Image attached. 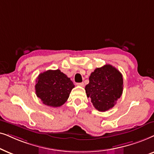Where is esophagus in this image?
<instances>
[{
	"label": "esophagus",
	"mask_w": 154,
	"mask_h": 154,
	"mask_svg": "<svg viewBox=\"0 0 154 154\" xmlns=\"http://www.w3.org/2000/svg\"><path fill=\"white\" fill-rule=\"evenodd\" d=\"M77 85L78 86H80V87H84L85 84H84V82H80V83H77Z\"/></svg>",
	"instance_id": "34e87169"
}]
</instances>
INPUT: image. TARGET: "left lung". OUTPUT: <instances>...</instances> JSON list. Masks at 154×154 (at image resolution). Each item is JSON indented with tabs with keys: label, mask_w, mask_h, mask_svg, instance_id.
<instances>
[{
	"label": "left lung",
	"mask_w": 154,
	"mask_h": 154,
	"mask_svg": "<svg viewBox=\"0 0 154 154\" xmlns=\"http://www.w3.org/2000/svg\"><path fill=\"white\" fill-rule=\"evenodd\" d=\"M123 89V79L120 72L110 65L95 69L89 77L85 91L94 108L104 112L112 108L120 98Z\"/></svg>",
	"instance_id": "obj_1"
}]
</instances>
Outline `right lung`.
I'll use <instances>...</instances> for the list:
<instances>
[{"instance_id": "1", "label": "right lung", "mask_w": 154, "mask_h": 154, "mask_svg": "<svg viewBox=\"0 0 154 154\" xmlns=\"http://www.w3.org/2000/svg\"><path fill=\"white\" fill-rule=\"evenodd\" d=\"M72 82L60 69H49L39 74L36 80V94L43 103L51 107H59L68 99Z\"/></svg>"}]
</instances>
